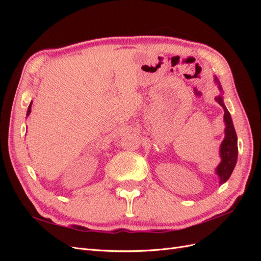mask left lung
I'll list each match as a JSON object with an SVG mask.
<instances>
[{"label": "left lung", "instance_id": "1", "mask_svg": "<svg viewBox=\"0 0 261 261\" xmlns=\"http://www.w3.org/2000/svg\"><path fill=\"white\" fill-rule=\"evenodd\" d=\"M215 83L217 84L218 88L220 90V94L216 97V101L224 110V116H223V121L225 124L224 139L222 143H221L220 151H219L221 161L216 169V174L219 176V179H220L219 184L222 185L228 178H230L236 165V162H238V153H239L238 135H236L231 114L227 111V109L224 105L223 89L222 87H221L220 81L218 80L217 76H215Z\"/></svg>", "mask_w": 261, "mask_h": 261}]
</instances>
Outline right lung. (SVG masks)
<instances>
[{"mask_svg":"<svg viewBox=\"0 0 261 261\" xmlns=\"http://www.w3.org/2000/svg\"><path fill=\"white\" fill-rule=\"evenodd\" d=\"M31 105H33V102H30V105H29L28 110H27V115H26V116H29L30 113H31Z\"/></svg>","mask_w":261,"mask_h":261,"instance_id":"right-lung-1","label":"right lung"}]
</instances>
